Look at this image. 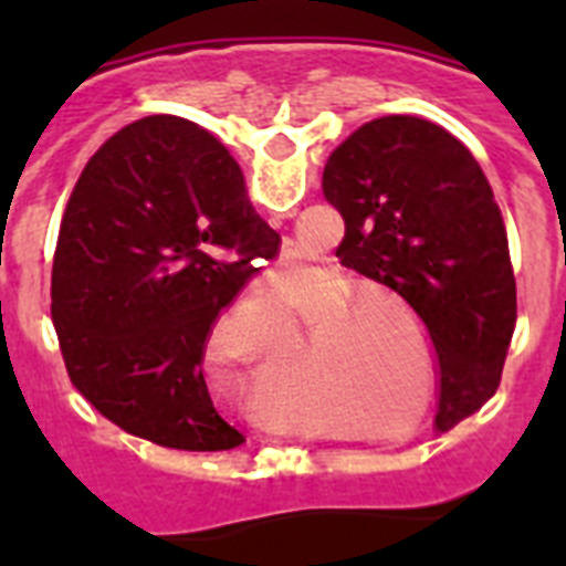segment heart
<instances>
[{
    "label": "heart",
    "mask_w": 566,
    "mask_h": 566,
    "mask_svg": "<svg viewBox=\"0 0 566 566\" xmlns=\"http://www.w3.org/2000/svg\"><path fill=\"white\" fill-rule=\"evenodd\" d=\"M363 280L337 266H314L274 280L280 334L269 371H283L303 343V374L314 397L348 437L399 442L417 431L439 397V359L422 314L394 292H363ZM418 419L413 420L412 417Z\"/></svg>",
    "instance_id": "1"
}]
</instances>
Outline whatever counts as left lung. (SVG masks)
Segmentation results:
<instances>
[{
    "instance_id": "obj_1",
    "label": "left lung",
    "mask_w": 566,
    "mask_h": 566,
    "mask_svg": "<svg viewBox=\"0 0 566 566\" xmlns=\"http://www.w3.org/2000/svg\"><path fill=\"white\" fill-rule=\"evenodd\" d=\"M323 195L345 221L339 263L402 294L431 332L439 428L476 413L516 332L507 229L476 158L439 124L385 115L328 155Z\"/></svg>"
}]
</instances>
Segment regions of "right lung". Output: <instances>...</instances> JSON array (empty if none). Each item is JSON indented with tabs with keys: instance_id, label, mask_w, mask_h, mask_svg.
<instances>
[{
	"instance_id": "1",
	"label": "right lung",
	"mask_w": 566,
	"mask_h": 566,
	"mask_svg": "<svg viewBox=\"0 0 566 566\" xmlns=\"http://www.w3.org/2000/svg\"><path fill=\"white\" fill-rule=\"evenodd\" d=\"M238 161L178 115L107 138L70 192L53 258V328L70 382L102 417L175 451H232L243 433L203 379L223 308L274 260Z\"/></svg>"
}]
</instances>
